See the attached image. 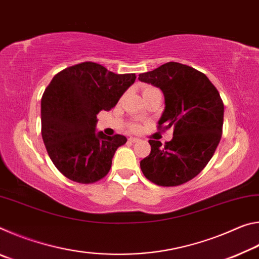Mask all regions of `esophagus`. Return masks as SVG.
Here are the masks:
<instances>
[{
	"label": "esophagus",
	"mask_w": 259,
	"mask_h": 259,
	"mask_svg": "<svg viewBox=\"0 0 259 259\" xmlns=\"http://www.w3.org/2000/svg\"><path fill=\"white\" fill-rule=\"evenodd\" d=\"M128 140H129L130 143H137L139 139H138V138H136V137H130Z\"/></svg>",
	"instance_id": "esophagus-1"
}]
</instances>
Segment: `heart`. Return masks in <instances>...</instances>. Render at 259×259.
<instances>
[{
    "label": "heart",
    "mask_w": 259,
    "mask_h": 259,
    "mask_svg": "<svg viewBox=\"0 0 259 259\" xmlns=\"http://www.w3.org/2000/svg\"><path fill=\"white\" fill-rule=\"evenodd\" d=\"M154 90H157L156 88L152 87V85H145V87L143 88V96L150 94V93H152V91H154ZM130 129L133 130V131H137L139 129V126L137 124H131L130 125Z\"/></svg>",
    "instance_id": "obj_1"
}]
</instances>
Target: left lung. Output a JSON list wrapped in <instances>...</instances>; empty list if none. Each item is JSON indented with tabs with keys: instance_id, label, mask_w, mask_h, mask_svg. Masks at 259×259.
Returning <instances> with one entry per match:
<instances>
[{
	"instance_id": "left-lung-1",
	"label": "left lung",
	"mask_w": 259,
	"mask_h": 259,
	"mask_svg": "<svg viewBox=\"0 0 259 259\" xmlns=\"http://www.w3.org/2000/svg\"><path fill=\"white\" fill-rule=\"evenodd\" d=\"M138 78L162 90L165 108L157 129L174 130L172 139L163 146L159 140H148L151 153L140 161V169L159 186L190 182L208 164L222 138L224 104L218 90L203 73L175 61Z\"/></svg>"
}]
</instances>
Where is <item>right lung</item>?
<instances>
[{
  "label": "right lung",
  "instance_id": "1",
  "mask_svg": "<svg viewBox=\"0 0 259 259\" xmlns=\"http://www.w3.org/2000/svg\"><path fill=\"white\" fill-rule=\"evenodd\" d=\"M136 75L115 74L93 61L56 74L41 99V133L48 154L65 177L80 184L103 179L112 166L122 135L96 133L97 114L109 111Z\"/></svg>",
  "mask_w": 259,
  "mask_h": 259
}]
</instances>
